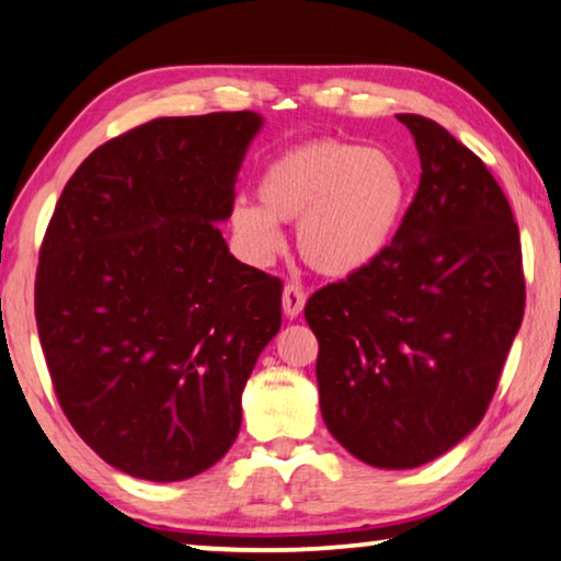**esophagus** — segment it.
Masks as SVG:
<instances>
[{"mask_svg": "<svg viewBox=\"0 0 561 561\" xmlns=\"http://www.w3.org/2000/svg\"><path fill=\"white\" fill-rule=\"evenodd\" d=\"M305 299H307V295L299 284H295V282L284 284L282 307H284V314H287V318H297V314L305 310Z\"/></svg>", "mask_w": 561, "mask_h": 561, "instance_id": "obj_1", "label": "esophagus"}]
</instances>
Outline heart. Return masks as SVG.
Listing matches in <instances>:
<instances>
[{"label":"heart","instance_id":"b5f03b06","mask_svg":"<svg viewBox=\"0 0 561 561\" xmlns=\"http://www.w3.org/2000/svg\"><path fill=\"white\" fill-rule=\"evenodd\" d=\"M256 195L259 203L236 198L228 213L251 262H272L284 247L279 224L297 220L295 239L305 264L343 279L391 247L409 203V178L386 149L318 139L274 157Z\"/></svg>","mask_w":561,"mask_h":561}]
</instances>
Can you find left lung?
Returning a JSON list of instances; mask_svg holds the SVG:
<instances>
[{
  "label": "left lung",
  "instance_id": "1",
  "mask_svg": "<svg viewBox=\"0 0 561 561\" xmlns=\"http://www.w3.org/2000/svg\"><path fill=\"white\" fill-rule=\"evenodd\" d=\"M399 122L422 175L391 247L305 305L322 420L351 455L386 470L420 468L478 427L526 305L501 185L445 126Z\"/></svg>",
  "mask_w": 561,
  "mask_h": 561
}]
</instances>
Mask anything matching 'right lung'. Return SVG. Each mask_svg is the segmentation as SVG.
Here are the masks:
<instances>
[{"instance_id": "add662e5", "label": "right lung", "mask_w": 561, "mask_h": 561, "mask_svg": "<svg viewBox=\"0 0 561 561\" xmlns=\"http://www.w3.org/2000/svg\"><path fill=\"white\" fill-rule=\"evenodd\" d=\"M262 116H162L108 139L62 187L35 318L68 422L126 476L216 465L241 393L279 333L282 282L241 264L218 224Z\"/></svg>"}]
</instances>
